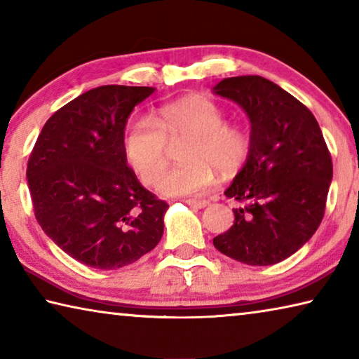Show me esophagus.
Masks as SVG:
<instances>
[{
    "label": "esophagus",
    "mask_w": 359,
    "mask_h": 359,
    "mask_svg": "<svg viewBox=\"0 0 359 359\" xmlns=\"http://www.w3.org/2000/svg\"><path fill=\"white\" fill-rule=\"evenodd\" d=\"M187 204L194 209H204L209 205V201H205V199H188Z\"/></svg>",
    "instance_id": "obj_1"
}]
</instances>
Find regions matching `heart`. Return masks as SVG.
I'll list each match as a JSON object with an SVG mask.
<instances>
[{
	"instance_id": "obj_1",
	"label": "heart",
	"mask_w": 359,
	"mask_h": 359,
	"mask_svg": "<svg viewBox=\"0 0 359 359\" xmlns=\"http://www.w3.org/2000/svg\"><path fill=\"white\" fill-rule=\"evenodd\" d=\"M180 158L160 182L165 196H193L209 190L217 169L234 174L245 165L252 139L241 126L228 125L214 101L188 98L155 109L151 117H135L121 136L123 155L145 185H155L166 168V142L185 139Z\"/></svg>"
}]
</instances>
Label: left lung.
<instances>
[{
  "label": "left lung",
  "mask_w": 359,
  "mask_h": 359,
  "mask_svg": "<svg viewBox=\"0 0 359 359\" xmlns=\"http://www.w3.org/2000/svg\"><path fill=\"white\" fill-rule=\"evenodd\" d=\"M214 93L238 102L252 123L250 155L224 191L242 205L214 245L250 266L280 263L312 238L325 215L332 161L318 121L261 76L223 79Z\"/></svg>",
  "instance_id": "8db88e82"
}]
</instances>
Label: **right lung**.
Wrapping results in <instances>:
<instances>
[{"mask_svg":"<svg viewBox=\"0 0 359 359\" xmlns=\"http://www.w3.org/2000/svg\"><path fill=\"white\" fill-rule=\"evenodd\" d=\"M154 87L102 85L46 121L27 179L36 220L55 244L93 269L112 271L154 250L168 204L139 184L121 136Z\"/></svg>","mask_w":359,"mask_h":359,"instance_id":"obj_1","label":"right lung"}]
</instances>
